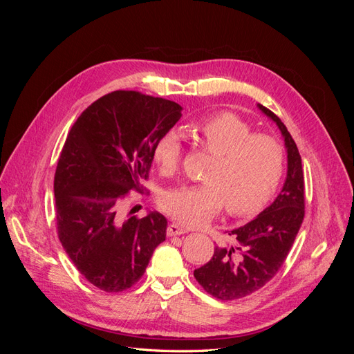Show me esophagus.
I'll return each mask as SVG.
<instances>
[{
	"label": "esophagus",
	"instance_id": "1",
	"mask_svg": "<svg viewBox=\"0 0 354 354\" xmlns=\"http://www.w3.org/2000/svg\"><path fill=\"white\" fill-rule=\"evenodd\" d=\"M186 232H187V229L181 227L180 224H176V223L169 224L168 229H167V234H168V236H180V234H185Z\"/></svg>",
	"mask_w": 354,
	"mask_h": 354
}]
</instances>
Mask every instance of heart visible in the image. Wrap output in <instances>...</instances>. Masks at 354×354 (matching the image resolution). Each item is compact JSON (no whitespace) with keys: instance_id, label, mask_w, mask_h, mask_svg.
Masks as SVG:
<instances>
[{"instance_id":"heart-1","label":"heart","mask_w":354,"mask_h":354,"mask_svg":"<svg viewBox=\"0 0 354 354\" xmlns=\"http://www.w3.org/2000/svg\"><path fill=\"white\" fill-rule=\"evenodd\" d=\"M192 131L203 151L212 155L203 183L171 189L160 207L186 226H199L226 207L232 216H250L261 209L279 186L285 169L282 145L230 112L211 115ZM180 137L164 134L153 147V160L164 176H174L181 162Z\"/></svg>"}]
</instances>
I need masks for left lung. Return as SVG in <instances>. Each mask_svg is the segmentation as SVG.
Here are the masks:
<instances>
[{
	"mask_svg": "<svg viewBox=\"0 0 354 354\" xmlns=\"http://www.w3.org/2000/svg\"><path fill=\"white\" fill-rule=\"evenodd\" d=\"M259 108L285 138L288 173L272 205L229 233L236 245L216 246L212 259L194 272L199 285L221 301L251 295L269 282L286 260L304 220V173L298 147L279 118L263 104Z\"/></svg>",
	"mask_w": 354,
	"mask_h": 354,
	"instance_id": "8db88e82",
	"label": "left lung"
}]
</instances>
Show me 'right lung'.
Listing matches in <instances>:
<instances>
[{
    "instance_id": "obj_1",
    "label": "right lung",
    "mask_w": 354,
    "mask_h": 354,
    "mask_svg": "<svg viewBox=\"0 0 354 354\" xmlns=\"http://www.w3.org/2000/svg\"><path fill=\"white\" fill-rule=\"evenodd\" d=\"M180 116L176 102L118 90L91 103L71 128L55 176L57 233L75 267L102 291L131 288L165 241L162 214L124 220L121 202L143 189L156 142Z\"/></svg>"
}]
</instances>
